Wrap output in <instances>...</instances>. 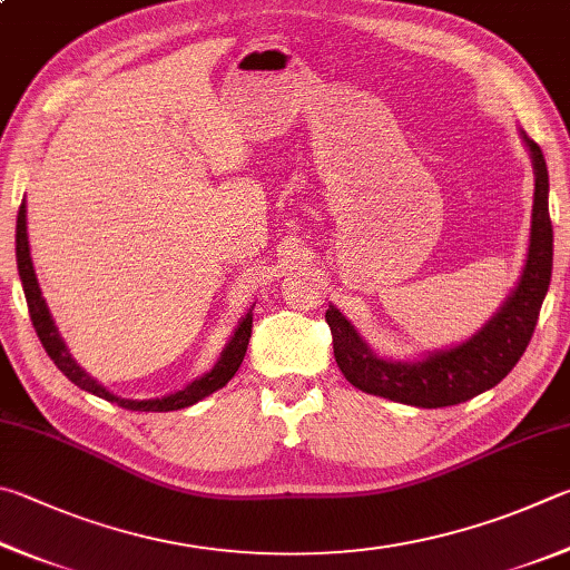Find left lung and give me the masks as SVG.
Instances as JSON below:
<instances>
[{
    "label": "left lung",
    "instance_id": "8db88e82",
    "mask_svg": "<svg viewBox=\"0 0 570 570\" xmlns=\"http://www.w3.org/2000/svg\"><path fill=\"white\" fill-rule=\"evenodd\" d=\"M535 169L531 245L521 283L505 297L491 321L465 343L448 351L428 353L423 361H385L377 357L337 307H327L325 321L333 333L337 367L363 393L415 407H445L471 401L491 391L521 361L531 343L538 313L551 285L553 269V225L548 215V167L541 147L525 132Z\"/></svg>",
    "mask_w": 570,
    "mask_h": 570
}]
</instances>
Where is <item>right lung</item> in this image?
Instances as JSON below:
<instances>
[{
	"instance_id": "right-lung-1",
	"label": "right lung",
	"mask_w": 570,
	"mask_h": 570,
	"mask_svg": "<svg viewBox=\"0 0 570 570\" xmlns=\"http://www.w3.org/2000/svg\"><path fill=\"white\" fill-rule=\"evenodd\" d=\"M17 269H19V279H22L24 287V297H27V307H29V317H32V325L37 331V337L42 341L47 355L52 357L55 365L62 371L69 381L75 385L82 387V391L92 393L97 397H105L109 403H117L119 407H127V411H145V413H167V411H179V407L195 405L203 397L213 395L219 387H225L233 375L237 373V367L243 365V357L247 353V343L249 335H253V307H249L247 315L239 321L235 335L229 337V343L225 345L223 355L215 363V367L203 377L189 383L183 391H177L173 395L165 397H153V401H127V397H119L115 393H109L105 385H99L95 377H89L82 367L75 363V357L69 355L67 345L62 337H59L57 325L52 321V313L42 297V291H39L37 275H35V265H32V255H29V237H27V205H19V215H17Z\"/></svg>"
}]
</instances>
